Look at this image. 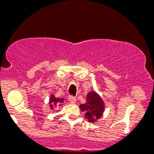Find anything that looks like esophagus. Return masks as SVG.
<instances>
[{
  "mask_svg": "<svg viewBox=\"0 0 154 154\" xmlns=\"http://www.w3.org/2000/svg\"><path fill=\"white\" fill-rule=\"evenodd\" d=\"M68 101H69L70 103H71V104H75V102H76V99L73 97H68Z\"/></svg>",
  "mask_w": 154,
  "mask_h": 154,
  "instance_id": "1",
  "label": "esophagus"
}]
</instances>
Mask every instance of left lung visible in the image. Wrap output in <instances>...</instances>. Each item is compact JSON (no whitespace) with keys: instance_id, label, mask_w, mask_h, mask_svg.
Segmentation results:
<instances>
[{"instance_id":"left-lung-1","label":"left lung","mask_w":154,"mask_h":154,"mask_svg":"<svg viewBox=\"0 0 154 154\" xmlns=\"http://www.w3.org/2000/svg\"><path fill=\"white\" fill-rule=\"evenodd\" d=\"M80 109L85 112V117L88 122H97L103 116L105 105L104 102L97 92L89 91L86 95V103L80 104Z\"/></svg>"}]
</instances>
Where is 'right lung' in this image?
Listing matches in <instances>:
<instances>
[{"label": "right lung", "instance_id": "1", "mask_svg": "<svg viewBox=\"0 0 154 154\" xmlns=\"http://www.w3.org/2000/svg\"><path fill=\"white\" fill-rule=\"evenodd\" d=\"M64 98H57L55 97L53 94L50 95V99H49V106L51 109H54V108L57 106H60L64 104Z\"/></svg>", "mask_w": 154, "mask_h": 154}]
</instances>
